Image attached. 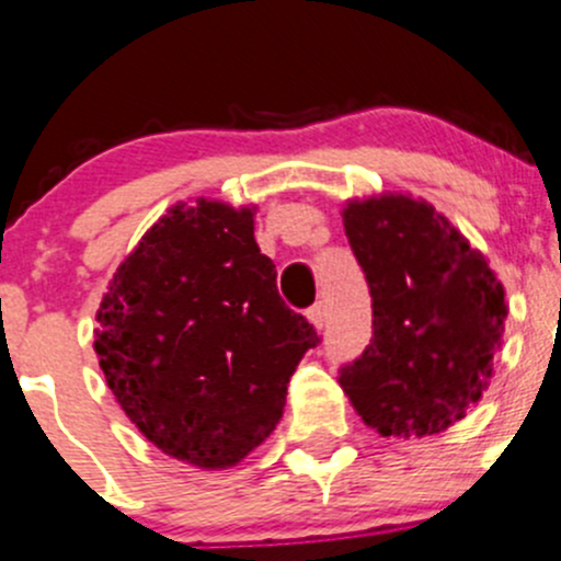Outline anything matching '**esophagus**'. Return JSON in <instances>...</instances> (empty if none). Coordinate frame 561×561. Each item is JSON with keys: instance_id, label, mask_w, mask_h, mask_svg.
Segmentation results:
<instances>
[{"instance_id": "1", "label": "esophagus", "mask_w": 561, "mask_h": 561, "mask_svg": "<svg viewBox=\"0 0 561 561\" xmlns=\"http://www.w3.org/2000/svg\"><path fill=\"white\" fill-rule=\"evenodd\" d=\"M306 317H309L311 325H314L317 330H322V328H325V320H328L325 304H314L309 311H306Z\"/></svg>"}]
</instances>
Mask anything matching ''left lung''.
I'll return each instance as SVG.
<instances>
[{"label":"left lung","mask_w":561,"mask_h":561,"mask_svg":"<svg viewBox=\"0 0 561 561\" xmlns=\"http://www.w3.org/2000/svg\"><path fill=\"white\" fill-rule=\"evenodd\" d=\"M344 231L374 298V339L339 385L385 438L444 433L492 379L508 317L503 282L422 198H355Z\"/></svg>","instance_id":"8db88e82"}]
</instances>
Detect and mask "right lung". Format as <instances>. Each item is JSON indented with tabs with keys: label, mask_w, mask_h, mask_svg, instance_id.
I'll return each instance as SVG.
<instances>
[{
	"label": "right lung",
	"mask_w": 561,
	"mask_h": 561,
	"mask_svg": "<svg viewBox=\"0 0 561 561\" xmlns=\"http://www.w3.org/2000/svg\"><path fill=\"white\" fill-rule=\"evenodd\" d=\"M255 206L174 204L117 265L96 314L99 368L150 444L204 470L241 462L282 420L320 344L287 309Z\"/></svg>",
	"instance_id": "obj_1"
}]
</instances>
